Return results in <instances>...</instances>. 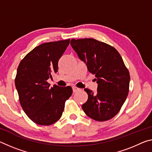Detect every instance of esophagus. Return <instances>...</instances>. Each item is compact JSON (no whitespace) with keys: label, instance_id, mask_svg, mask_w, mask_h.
I'll return each mask as SVG.
<instances>
[{"label":"esophagus","instance_id":"esophagus-1","mask_svg":"<svg viewBox=\"0 0 152 152\" xmlns=\"http://www.w3.org/2000/svg\"><path fill=\"white\" fill-rule=\"evenodd\" d=\"M72 89H73V92H74L78 91H79V90H80V88H78V87H76V86H72Z\"/></svg>","mask_w":152,"mask_h":152}]
</instances>
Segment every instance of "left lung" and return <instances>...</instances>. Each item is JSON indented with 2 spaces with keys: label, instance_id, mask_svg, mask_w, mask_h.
Segmentation results:
<instances>
[{
  "label": "left lung",
  "instance_id": "8db88e82",
  "mask_svg": "<svg viewBox=\"0 0 152 152\" xmlns=\"http://www.w3.org/2000/svg\"><path fill=\"white\" fill-rule=\"evenodd\" d=\"M72 47L95 74L97 92L85 88L88 100L82 105L87 116L97 121L114 117L121 109L129 90L130 75L114 47L92 38L71 40Z\"/></svg>",
  "mask_w": 152,
  "mask_h": 152
}]
</instances>
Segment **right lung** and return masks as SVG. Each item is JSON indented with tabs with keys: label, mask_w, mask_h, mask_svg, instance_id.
<instances>
[{
	"label": "right lung",
	"mask_w": 152,
	"mask_h": 152,
	"mask_svg": "<svg viewBox=\"0 0 152 152\" xmlns=\"http://www.w3.org/2000/svg\"><path fill=\"white\" fill-rule=\"evenodd\" d=\"M70 39L45 43L20 61L15 79L19 102L27 117L36 124L50 125L60 119L65 102L72 94L71 86L50 84L48 80L58 70V61Z\"/></svg>",
	"instance_id": "1"
}]
</instances>
